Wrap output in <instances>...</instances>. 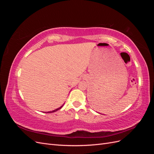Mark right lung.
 <instances>
[{
  "label": "right lung",
  "mask_w": 154,
  "mask_h": 154,
  "mask_svg": "<svg viewBox=\"0 0 154 154\" xmlns=\"http://www.w3.org/2000/svg\"><path fill=\"white\" fill-rule=\"evenodd\" d=\"M63 106V105H62ZM62 106H60V108H58V109H55V110H53V111H51V112H48V113H51V112H56V111H57V110H58L59 109H60L62 107Z\"/></svg>",
  "instance_id": "add662e5"
}]
</instances>
